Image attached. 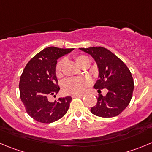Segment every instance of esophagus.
<instances>
[{
  "instance_id": "esophagus-1",
  "label": "esophagus",
  "mask_w": 152,
  "mask_h": 152,
  "mask_svg": "<svg viewBox=\"0 0 152 152\" xmlns=\"http://www.w3.org/2000/svg\"><path fill=\"white\" fill-rule=\"evenodd\" d=\"M73 98H76V97H77V98H82V97H83V95H73Z\"/></svg>"
}]
</instances>
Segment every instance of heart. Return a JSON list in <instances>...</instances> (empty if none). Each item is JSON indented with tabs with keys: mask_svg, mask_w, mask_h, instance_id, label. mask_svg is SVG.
<instances>
[{
	"mask_svg": "<svg viewBox=\"0 0 152 152\" xmlns=\"http://www.w3.org/2000/svg\"><path fill=\"white\" fill-rule=\"evenodd\" d=\"M75 61L80 66H83L85 62L89 61V58L86 55H76ZM64 64V60L58 62L55 67V74L57 77L62 76V66ZM90 82L86 78H76V79H68L64 82L63 90L68 94L71 95H80L85 91L86 87L89 86Z\"/></svg>",
	"mask_w": 152,
	"mask_h": 152,
	"instance_id": "obj_1",
	"label": "heart"
}]
</instances>
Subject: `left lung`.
I'll use <instances>...</instances> for the list:
<instances>
[{"label":"left lung","mask_w":152,"mask_h":152,"mask_svg":"<svg viewBox=\"0 0 152 152\" xmlns=\"http://www.w3.org/2000/svg\"><path fill=\"white\" fill-rule=\"evenodd\" d=\"M91 55L98 67L99 79L94 86L97 91L106 88L105 96L100 94L97 103L91 112L95 115L112 118L122 113L131 100L134 88V79L125 64L115 54L101 46L79 48Z\"/></svg>","instance_id":"8db88e82"}]
</instances>
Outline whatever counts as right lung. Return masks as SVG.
I'll return each mask as SVG.
<instances>
[{
	"mask_svg": "<svg viewBox=\"0 0 152 152\" xmlns=\"http://www.w3.org/2000/svg\"><path fill=\"white\" fill-rule=\"evenodd\" d=\"M73 49L47 47L37 54L25 66L19 82L20 98L27 113L37 121L49 123L61 118L69 109L71 97L51 103L60 90L55 74L57 60Z\"/></svg>",
	"mask_w": 152,
	"mask_h": 152,
	"instance_id": "1",
	"label": "right lung"
}]
</instances>
